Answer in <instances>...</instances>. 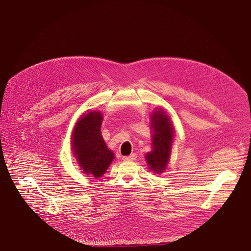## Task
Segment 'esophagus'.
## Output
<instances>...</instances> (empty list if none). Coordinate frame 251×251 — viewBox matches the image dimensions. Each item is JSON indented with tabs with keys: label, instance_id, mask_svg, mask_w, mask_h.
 Instances as JSON below:
<instances>
[{
	"label": "esophagus",
	"instance_id": "obj_1",
	"mask_svg": "<svg viewBox=\"0 0 251 251\" xmlns=\"http://www.w3.org/2000/svg\"><path fill=\"white\" fill-rule=\"evenodd\" d=\"M137 158V155L136 154H131L130 156H125V157H123V160L124 161H133V160H135Z\"/></svg>",
	"mask_w": 251,
	"mask_h": 251
}]
</instances>
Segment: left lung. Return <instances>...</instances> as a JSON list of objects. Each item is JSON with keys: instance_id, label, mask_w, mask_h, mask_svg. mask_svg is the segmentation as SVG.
<instances>
[{"instance_id": "1", "label": "left lung", "mask_w": 251, "mask_h": 251, "mask_svg": "<svg viewBox=\"0 0 251 251\" xmlns=\"http://www.w3.org/2000/svg\"><path fill=\"white\" fill-rule=\"evenodd\" d=\"M152 151L147 153L146 161L150 170L157 174L163 173L170 160L174 140V128L170 117L163 109L155 110L151 116Z\"/></svg>"}]
</instances>
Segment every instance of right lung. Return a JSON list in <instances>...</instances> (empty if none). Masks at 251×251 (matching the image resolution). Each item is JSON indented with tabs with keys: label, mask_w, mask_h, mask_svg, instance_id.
I'll list each match as a JSON object with an SVG mask.
<instances>
[{
	"label": "right lung",
	"mask_w": 251,
	"mask_h": 251,
	"mask_svg": "<svg viewBox=\"0 0 251 251\" xmlns=\"http://www.w3.org/2000/svg\"><path fill=\"white\" fill-rule=\"evenodd\" d=\"M103 117L99 111H87L76 122L71 144L76 160L84 174L101 176L114 159L100 133Z\"/></svg>",
	"instance_id": "1"
}]
</instances>
